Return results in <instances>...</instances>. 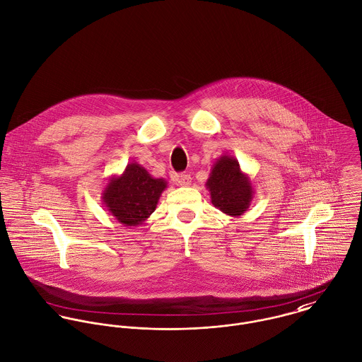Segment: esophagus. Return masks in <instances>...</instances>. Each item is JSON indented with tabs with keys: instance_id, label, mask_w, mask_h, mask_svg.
Instances as JSON below:
<instances>
[{
	"instance_id": "34e87169",
	"label": "esophagus",
	"mask_w": 362,
	"mask_h": 362,
	"mask_svg": "<svg viewBox=\"0 0 362 362\" xmlns=\"http://www.w3.org/2000/svg\"><path fill=\"white\" fill-rule=\"evenodd\" d=\"M191 180H192V178H191L189 174H178V175L174 177V182H175L177 185H180V187H189L191 182H192Z\"/></svg>"
}]
</instances>
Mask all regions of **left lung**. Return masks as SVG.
Here are the masks:
<instances>
[{"label":"left lung","instance_id":"left-lung-1","mask_svg":"<svg viewBox=\"0 0 362 362\" xmlns=\"http://www.w3.org/2000/svg\"><path fill=\"white\" fill-rule=\"evenodd\" d=\"M205 185L213 206L233 217L243 216L255 195L251 178L241 171L238 160L230 155L220 156L213 163Z\"/></svg>","mask_w":362,"mask_h":362}]
</instances>
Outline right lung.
<instances>
[{"mask_svg":"<svg viewBox=\"0 0 362 362\" xmlns=\"http://www.w3.org/2000/svg\"><path fill=\"white\" fill-rule=\"evenodd\" d=\"M164 178L152 177L136 161L129 163L121 175L108 180L102 201L110 214L122 226H139L156 210L163 191Z\"/></svg>","mask_w":362,"mask_h":362,"instance_id":"right-lung-1","label":"right lung"}]
</instances>
